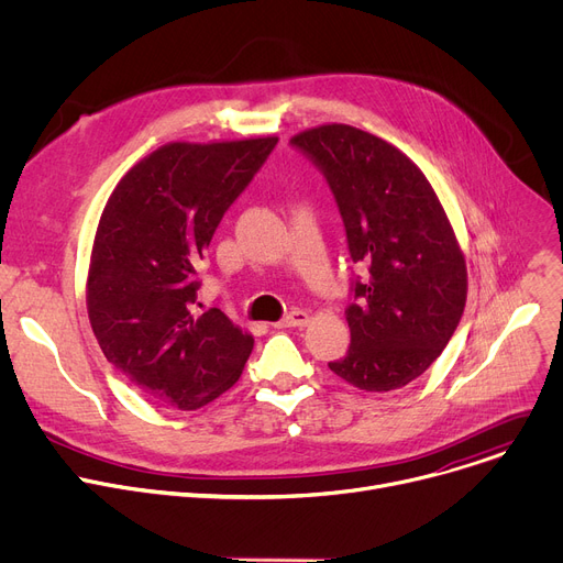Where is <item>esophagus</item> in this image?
<instances>
[{
	"label": "esophagus",
	"instance_id": "obj_1",
	"mask_svg": "<svg viewBox=\"0 0 563 563\" xmlns=\"http://www.w3.org/2000/svg\"><path fill=\"white\" fill-rule=\"evenodd\" d=\"M311 322V316L307 311H290L284 320H279L275 327H307Z\"/></svg>",
	"mask_w": 563,
	"mask_h": 563
}]
</instances>
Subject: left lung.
<instances>
[{"mask_svg": "<svg viewBox=\"0 0 563 563\" xmlns=\"http://www.w3.org/2000/svg\"><path fill=\"white\" fill-rule=\"evenodd\" d=\"M334 190L356 282L345 309L347 356L334 375L366 393L402 388L439 358L468 295L466 256L437 190L395 145L350 124L329 122L290 139Z\"/></svg>", "mask_w": 563, "mask_h": 563, "instance_id": "obj_1", "label": "left lung"}]
</instances>
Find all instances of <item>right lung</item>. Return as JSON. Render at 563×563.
<instances>
[{
    "instance_id": "add662e5",
    "label": "right lung",
    "mask_w": 563,
    "mask_h": 563,
    "mask_svg": "<svg viewBox=\"0 0 563 563\" xmlns=\"http://www.w3.org/2000/svg\"><path fill=\"white\" fill-rule=\"evenodd\" d=\"M277 136L161 145L113 188L86 277L92 334L147 400L195 411L243 375L254 339L220 309L197 313L195 266Z\"/></svg>"
}]
</instances>
